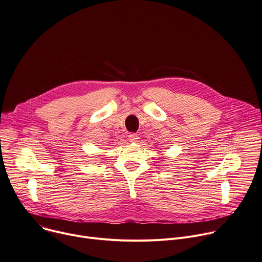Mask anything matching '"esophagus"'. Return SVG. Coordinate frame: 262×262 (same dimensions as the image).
I'll return each instance as SVG.
<instances>
[{
  "mask_svg": "<svg viewBox=\"0 0 262 262\" xmlns=\"http://www.w3.org/2000/svg\"><path fill=\"white\" fill-rule=\"evenodd\" d=\"M128 139H129V142L132 143H137L138 140H139V136L137 134H130L128 136Z\"/></svg>",
  "mask_w": 262,
  "mask_h": 262,
  "instance_id": "esophagus-1",
  "label": "esophagus"
}]
</instances>
